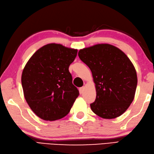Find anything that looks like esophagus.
<instances>
[{
    "instance_id": "34e87169",
    "label": "esophagus",
    "mask_w": 154,
    "mask_h": 154,
    "mask_svg": "<svg viewBox=\"0 0 154 154\" xmlns=\"http://www.w3.org/2000/svg\"><path fill=\"white\" fill-rule=\"evenodd\" d=\"M84 91H85V86H82L79 88V91H80V94H82L84 92Z\"/></svg>"
}]
</instances>
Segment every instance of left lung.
Wrapping results in <instances>:
<instances>
[{
	"label": "left lung",
	"instance_id": "8db88e82",
	"mask_svg": "<svg viewBox=\"0 0 154 154\" xmlns=\"http://www.w3.org/2000/svg\"><path fill=\"white\" fill-rule=\"evenodd\" d=\"M78 56L91 69L97 97L92 111L103 119H115L133 102L137 85L134 66L120 49L107 43L82 49Z\"/></svg>",
	"mask_w": 154,
	"mask_h": 154
}]
</instances>
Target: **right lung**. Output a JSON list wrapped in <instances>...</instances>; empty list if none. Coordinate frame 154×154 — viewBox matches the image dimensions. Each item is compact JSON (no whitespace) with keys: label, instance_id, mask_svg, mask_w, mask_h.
<instances>
[{"label":"right lung","instance_id":"1","mask_svg":"<svg viewBox=\"0 0 154 154\" xmlns=\"http://www.w3.org/2000/svg\"><path fill=\"white\" fill-rule=\"evenodd\" d=\"M77 52L49 43L35 52L26 63L21 76L23 94L31 109L42 119L64 117L79 95L68 69Z\"/></svg>","mask_w":154,"mask_h":154}]
</instances>
